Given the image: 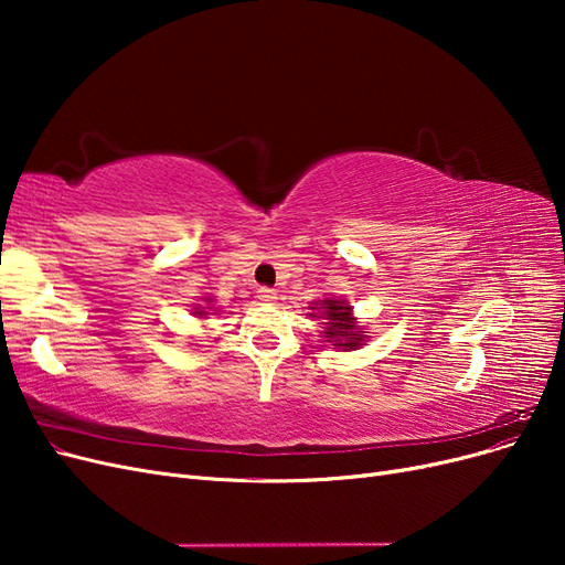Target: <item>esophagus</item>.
I'll return each mask as SVG.
<instances>
[{
  "label": "esophagus",
  "instance_id": "obj_1",
  "mask_svg": "<svg viewBox=\"0 0 565 565\" xmlns=\"http://www.w3.org/2000/svg\"><path fill=\"white\" fill-rule=\"evenodd\" d=\"M256 297H259L262 301H276L278 299V292L276 289H270V287H259V292H256Z\"/></svg>",
  "mask_w": 565,
  "mask_h": 565
}]
</instances>
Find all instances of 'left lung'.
<instances>
[{
  "label": "left lung",
  "instance_id": "8db88e82",
  "mask_svg": "<svg viewBox=\"0 0 565 565\" xmlns=\"http://www.w3.org/2000/svg\"><path fill=\"white\" fill-rule=\"evenodd\" d=\"M324 316H328V330H324V334H328L330 339H334L337 344L334 347H344V349H353L361 344L363 334H358L355 324L351 320V309L344 303V301H334V299H328L322 306Z\"/></svg>",
  "mask_w": 565,
  "mask_h": 565
}]
</instances>
